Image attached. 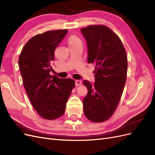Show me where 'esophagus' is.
I'll return each instance as SVG.
<instances>
[{
  "label": "esophagus",
  "instance_id": "34e87169",
  "mask_svg": "<svg viewBox=\"0 0 155 155\" xmlns=\"http://www.w3.org/2000/svg\"><path fill=\"white\" fill-rule=\"evenodd\" d=\"M75 82H76V85H77V86L80 85L81 84V81L80 80H76V81Z\"/></svg>",
  "mask_w": 155,
  "mask_h": 155
}]
</instances>
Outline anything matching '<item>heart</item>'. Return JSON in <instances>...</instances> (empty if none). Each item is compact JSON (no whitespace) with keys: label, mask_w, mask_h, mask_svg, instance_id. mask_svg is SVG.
Listing matches in <instances>:
<instances>
[{"label":"heart","mask_w":155,"mask_h":155,"mask_svg":"<svg viewBox=\"0 0 155 155\" xmlns=\"http://www.w3.org/2000/svg\"><path fill=\"white\" fill-rule=\"evenodd\" d=\"M68 42L69 45H75V44H77L79 43H82L80 38H79L78 36L74 35L70 36V37L68 38Z\"/></svg>","instance_id":"obj_1"}]
</instances>
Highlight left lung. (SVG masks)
<instances>
[{"mask_svg":"<svg viewBox=\"0 0 155 155\" xmlns=\"http://www.w3.org/2000/svg\"><path fill=\"white\" fill-rule=\"evenodd\" d=\"M88 50V63L95 65V82L84 80L88 89L83 98L87 118L95 123L113 114L124 91L127 71V58L119 37L104 25H91L81 29Z\"/></svg>","mask_w":155,"mask_h":155,"instance_id":"8db88e82","label":"left lung"}]
</instances>
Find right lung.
I'll return each mask as SVG.
<instances>
[{
  "instance_id": "1",
  "label": "right lung",
  "mask_w": 155,
  "mask_h": 155,
  "mask_svg": "<svg viewBox=\"0 0 155 155\" xmlns=\"http://www.w3.org/2000/svg\"><path fill=\"white\" fill-rule=\"evenodd\" d=\"M67 30L47 31L33 37L23 47L18 66L27 95L36 112L46 120L64 113L67 102L75 87L74 79L51 76L54 51Z\"/></svg>"
}]
</instances>
